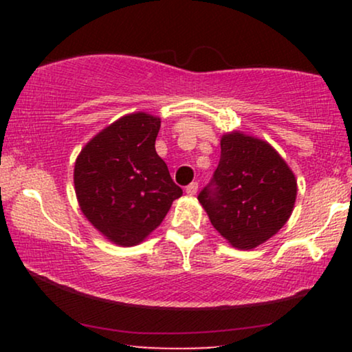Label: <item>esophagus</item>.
I'll return each mask as SVG.
<instances>
[{
	"label": "esophagus",
	"mask_w": 352,
	"mask_h": 352,
	"mask_svg": "<svg viewBox=\"0 0 352 352\" xmlns=\"http://www.w3.org/2000/svg\"><path fill=\"white\" fill-rule=\"evenodd\" d=\"M197 190H199V184H197V182H190V184L186 187L187 195H195Z\"/></svg>",
	"instance_id": "1"
}]
</instances>
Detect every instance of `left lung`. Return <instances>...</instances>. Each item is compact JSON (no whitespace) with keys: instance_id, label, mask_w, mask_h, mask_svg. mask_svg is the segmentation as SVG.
I'll list each match as a JSON object with an SVG mask.
<instances>
[{"instance_id":"1","label":"left lung","mask_w":352,"mask_h":352,"mask_svg":"<svg viewBox=\"0 0 352 352\" xmlns=\"http://www.w3.org/2000/svg\"><path fill=\"white\" fill-rule=\"evenodd\" d=\"M296 179L276 148L232 131L221 138V158L199 194L213 228L235 248H256L290 218Z\"/></svg>"}]
</instances>
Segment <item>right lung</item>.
I'll list each match as a JSON object with an SVG mask.
<instances>
[{"mask_svg": "<svg viewBox=\"0 0 352 352\" xmlns=\"http://www.w3.org/2000/svg\"><path fill=\"white\" fill-rule=\"evenodd\" d=\"M158 129L160 118L151 113L124 115L96 134L75 162L81 211L122 247L141 243L182 195L155 151Z\"/></svg>", "mask_w": 352, "mask_h": 352, "instance_id": "obj_1", "label": "right lung"}]
</instances>
